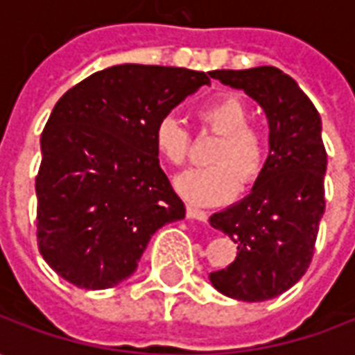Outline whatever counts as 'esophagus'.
<instances>
[{"label": "esophagus", "instance_id": "1", "mask_svg": "<svg viewBox=\"0 0 355 355\" xmlns=\"http://www.w3.org/2000/svg\"><path fill=\"white\" fill-rule=\"evenodd\" d=\"M186 215H188V218L200 220V223H207L209 218V213H205V211H201V209L198 207H192V205L186 207Z\"/></svg>", "mask_w": 355, "mask_h": 355}]
</instances>
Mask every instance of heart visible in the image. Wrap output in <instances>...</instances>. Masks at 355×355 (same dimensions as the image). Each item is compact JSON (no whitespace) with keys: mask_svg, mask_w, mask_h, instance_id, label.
Segmentation results:
<instances>
[{"mask_svg":"<svg viewBox=\"0 0 355 355\" xmlns=\"http://www.w3.org/2000/svg\"><path fill=\"white\" fill-rule=\"evenodd\" d=\"M198 119L205 131L218 135L211 150L209 162L215 165L193 167L178 175L175 180L177 192L196 205H213L230 200L238 192L239 179L251 184L264 169L268 155L266 135L249 123L251 110L245 102L224 94L201 104ZM154 148L163 162L182 165L190 150V132L177 117H159L152 131Z\"/></svg>","mask_w":355,"mask_h":355,"instance_id":"b5f03b06","label":"heart"}]
</instances>
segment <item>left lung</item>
Here are the masks:
<instances>
[{"label":"left lung","mask_w":355,"mask_h":355,"mask_svg":"<svg viewBox=\"0 0 355 355\" xmlns=\"http://www.w3.org/2000/svg\"><path fill=\"white\" fill-rule=\"evenodd\" d=\"M211 78L261 104L270 152L251 193L209 218L238 243L234 262L209 279L226 297L262 302L291 289L312 261L325 211L321 117L297 81L274 66L215 70Z\"/></svg>","instance_id":"obj_1"}]
</instances>
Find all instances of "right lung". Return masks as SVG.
Wrapping results in <instances>:
<instances>
[{
    "label": "right lung",
    "mask_w": 355,
    "mask_h": 355,
    "mask_svg": "<svg viewBox=\"0 0 355 355\" xmlns=\"http://www.w3.org/2000/svg\"><path fill=\"white\" fill-rule=\"evenodd\" d=\"M211 72L117 64L66 91L42 135L37 247L60 277L110 289L139 266L162 226L186 209L159 167L155 121L209 85Z\"/></svg>",
    "instance_id": "1"
}]
</instances>
